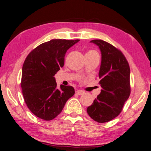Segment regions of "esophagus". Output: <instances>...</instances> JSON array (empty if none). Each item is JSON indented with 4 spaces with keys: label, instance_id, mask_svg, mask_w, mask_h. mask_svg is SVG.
Returning a JSON list of instances; mask_svg holds the SVG:
<instances>
[{
    "label": "esophagus",
    "instance_id": "34e87169",
    "mask_svg": "<svg viewBox=\"0 0 151 151\" xmlns=\"http://www.w3.org/2000/svg\"><path fill=\"white\" fill-rule=\"evenodd\" d=\"M76 93L78 95H83V94H84V92L83 91V90H76Z\"/></svg>",
    "mask_w": 151,
    "mask_h": 151
}]
</instances>
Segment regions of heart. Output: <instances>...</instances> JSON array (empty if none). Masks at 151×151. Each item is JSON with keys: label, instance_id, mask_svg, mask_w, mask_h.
I'll use <instances>...</instances> for the list:
<instances>
[{"label": "heart", "instance_id": "1", "mask_svg": "<svg viewBox=\"0 0 151 151\" xmlns=\"http://www.w3.org/2000/svg\"><path fill=\"white\" fill-rule=\"evenodd\" d=\"M96 53V52L95 51H90L88 52L87 53Z\"/></svg>", "mask_w": 151, "mask_h": 151}]
</instances>
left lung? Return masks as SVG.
Here are the masks:
<instances>
[{"mask_svg":"<svg viewBox=\"0 0 151 151\" xmlns=\"http://www.w3.org/2000/svg\"><path fill=\"white\" fill-rule=\"evenodd\" d=\"M90 42L99 47L102 60L98 75L100 94L87 108V113L98 123L116 117L130 95V68L121 51L101 40Z\"/></svg>","mask_w":151,"mask_h":151,"instance_id":"obj_1","label":"left lung"}]
</instances>
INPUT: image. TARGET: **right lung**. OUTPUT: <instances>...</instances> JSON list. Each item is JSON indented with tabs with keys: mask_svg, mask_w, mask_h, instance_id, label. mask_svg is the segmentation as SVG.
Wrapping results in <instances>:
<instances>
[{
	"mask_svg": "<svg viewBox=\"0 0 151 151\" xmlns=\"http://www.w3.org/2000/svg\"><path fill=\"white\" fill-rule=\"evenodd\" d=\"M79 40H52L30 52L22 67L21 87L24 101L35 116L49 121L62 111L75 94L71 86L57 88L55 75L64 65L67 51Z\"/></svg>",
	"mask_w": 151,
	"mask_h": 151,
	"instance_id": "obj_1",
	"label": "right lung"
}]
</instances>
